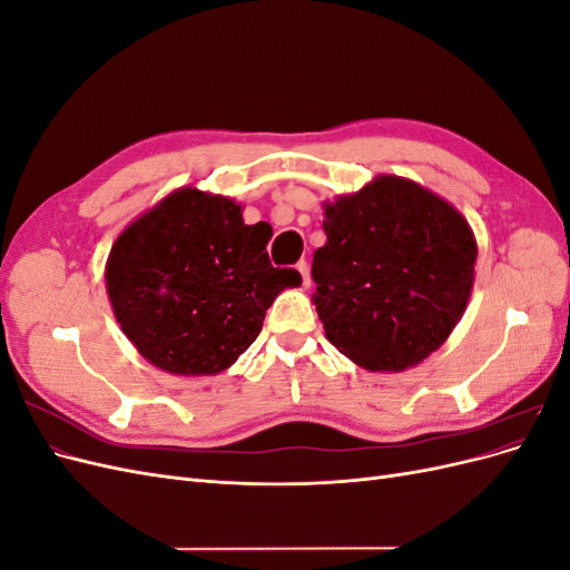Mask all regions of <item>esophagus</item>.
Returning a JSON list of instances; mask_svg holds the SVG:
<instances>
[{
  "instance_id": "esophagus-1",
  "label": "esophagus",
  "mask_w": 570,
  "mask_h": 570,
  "mask_svg": "<svg viewBox=\"0 0 570 570\" xmlns=\"http://www.w3.org/2000/svg\"><path fill=\"white\" fill-rule=\"evenodd\" d=\"M297 271L302 273V285H304V287L312 285V275H308V264L304 262V258L297 264Z\"/></svg>"
}]
</instances>
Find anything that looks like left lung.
<instances>
[{
	"label": "left lung",
	"instance_id": "8db88e82",
	"mask_svg": "<svg viewBox=\"0 0 570 570\" xmlns=\"http://www.w3.org/2000/svg\"><path fill=\"white\" fill-rule=\"evenodd\" d=\"M327 243L314 252L325 337L368 371L416 366L450 337L473 287L475 237L425 187L375 178L325 204Z\"/></svg>",
	"mask_w": 570,
	"mask_h": 570
}]
</instances>
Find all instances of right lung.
I'll list each match as a JSON object with an SVG mask.
<instances>
[{
    "mask_svg": "<svg viewBox=\"0 0 570 570\" xmlns=\"http://www.w3.org/2000/svg\"><path fill=\"white\" fill-rule=\"evenodd\" d=\"M271 226L233 199L183 187L118 235L107 264L114 314L149 364L176 375L228 368L262 333L295 268H273Z\"/></svg>",
    "mask_w": 570,
    "mask_h": 570,
    "instance_id": "add662e5",
    "label": "right lung"
}]
</instances>
